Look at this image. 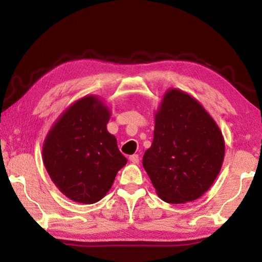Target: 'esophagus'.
Returning <instances> with one entry per match:
<instances>
[{
	"label": "esophagus",
	"instance_id": "obj_1",
	"mask_svg": "<svg viewBox=\"0 0 262 262\" xmlns=\"http://www.w3.org/2000/svg\"><path fill=\"white\" fill-rule=\"evenodd\" d=\"M129 161H130L133 164H139V162H140L139 155H132V156H129Z\"/></svg>",
	"mask_w": 262,
	"mask_h": 262
}]
</instances>
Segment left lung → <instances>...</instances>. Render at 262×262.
Segmentation results:
<instances>
[{"mask_svg":"<svg viewBox=\"0 0 262 262\" xmlns=\"http://www.w3.org/2000/svg\"><path fill=\"white\" fill-rule=\"evenodd\" d=\"M224 152L222 132L205 107L183 90L168 89L142 159L158 196L173 205L202 196L219 176Z\"/></svg>","mask_w":262,"mask_h":262,"instance_id":"8db88e82","label":"left lung"}]
</instances>
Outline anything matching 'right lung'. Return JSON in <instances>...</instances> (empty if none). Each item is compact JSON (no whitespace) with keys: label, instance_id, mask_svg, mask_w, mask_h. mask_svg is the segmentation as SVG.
Returning <instances> with one entry per match:
<instances>
[{"label":"right lung","instance_id":"obj_1","mask_svg":"<svg viewBox=\"0 0 262 262\" xmlns=\"http://www.w3.org/2000/svg\"><path fill=\"white\" fill-rule=\"evenodd\" d=\"M111 110L99 97L78 99L48 132L42 161L54 185L70 200L92 205L101 200L127 158L106 125Z\"/></svg>","mask_w":262,"mask_h":262}]
</instances>
